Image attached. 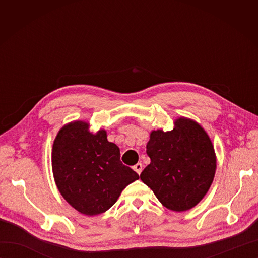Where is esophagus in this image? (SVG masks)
I'll return each mask as SVG.
<instances>
[{
	"label": "esophagus",
	"instance_id": "1",
	"mask_svg": "<svg viewBox=\"0 0 258 258\" xmlns=\"http://www.w3.org/2000/svg\"><path fill=\"white\" fill-rule=\"evenodd\" d=\"M133 168H134V171L140 175V174H141V172H142V169H143V165H142L141 163H138V164H135Z\"/></svg>",
	"mask_w": 258,
	"mask_h": 258
}]
</instances>
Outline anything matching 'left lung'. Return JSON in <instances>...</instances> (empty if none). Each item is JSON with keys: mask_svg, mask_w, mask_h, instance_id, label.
<instances>
[{"mask_svg": "<svg viewBox=\"0 0 258 258\" xmlns=\"http://www.w3.org/2000/svg\"><path fill=\"white\" fill-rule=\"evenodd\" d=\"M146 153L151 163L140 176L164 206L184 212L199 204L216 169L215 151L201 125L180 117L171 132L153 131Z\"/></svg>", "mask_w": 258, "mask_h": 258, "instance_id": "obj_1", "label": "left lung"}]
</instances>
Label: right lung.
Listing matches in <instances>:
<instances>
[{
	"instance_id": "1",
	"label": "right lung",
	"mask_w": 258,
	"mask_h": 258,
	"mask_svg": "<svg viewBox=\"0 0 258 258\" xmlns=\"http://www.w3.org/2000/svg\"><path fill=\"white\" fill-rule=\"evenodd\" d=\"M52 169L59 193L85 215H98L111 208L122 190L139 179L120 162L116 144L104 130L93 134L85 122L76 120L59 130L53 144Z\"/></svg>"
}]
</instances>
